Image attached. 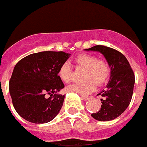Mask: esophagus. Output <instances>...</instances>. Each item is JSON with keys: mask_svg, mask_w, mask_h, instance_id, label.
<instances>
[{"mask_svg": "<svg viewBox=\"0 0 147 147\" xmlns=\"http://www.w3.org/2000/svg\"><path fill=\"white\" fill-rule=\"evenodd\" d=\"M81 98H82V99H83V100H89V99H90V98H92V96H81Z\"/></svg>", "mask_w": 147, "mask_h": 147, "instance_id": "1", "label": "esophagus"}]
</instances>
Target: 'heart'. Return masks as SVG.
Instances as JSON below:
<instances>
[{"instance_id":"b5f03b06","label":"heart","mask_w":147,"mask_h":147,"mask_svg":"<svg viewBox=\"0 0 147 147\" xmlns=\"http://www.w3.org/2000/svg\"><path fill=\"white\" fill-rule=\"evenodd\" d=\"M74 63L77 67L86 70L84 80L86 82L70 85L67 87V90L70 92L82 96L88 95L96 90V83L98 86L102 85L109 79L110 67L105 60H99L95 55L82 54L75 58ZM57 74L64 83H68L72 74V67L69 63H63Z\"/></svg>"}]
</instances>
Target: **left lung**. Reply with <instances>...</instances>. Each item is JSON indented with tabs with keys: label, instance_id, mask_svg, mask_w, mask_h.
Masks as SVG:
<instances>
[{
	"label": "left lung",
	"instance_id": "obj_1",
	"mask_svg": "<svg viewBox=\"0 0 147 147\" xmlns=\"http://www.w3.org/2000/svg\"><path fill=\"white\" fill-rule=\"evenodd\" d=\"M85 50L100 52L105 57L111 70L107 89L98 93L104 97L101 98V109L91 115L100 121L114 120L120 116L130 105L135 83L133 70L125 56L115 49L96 45Z\"/></svg>",
	"mask_w": 147,
	"mask_h": 147
}]
</instances>
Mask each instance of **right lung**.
<instances>
[{
    "mask_svg": "<svg viewBox=\"0 0 147 147\" xmlns=\"http://www.w3.org/2000/svg\"><path fill=\"white\" fill-rule=\"evenodd\" d=\"M70 55L64 51H41L23 57L16 64L9 90L14 109L22 118L44 124L59 113L65 96L57 94L64 87L57 73Z\"/></svg>",
    "mask_w": 147,
    "mask_h": 147,
    "instance_id": "obj_1",
    "label": "right lung"
}]
</instances>
